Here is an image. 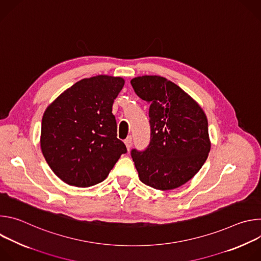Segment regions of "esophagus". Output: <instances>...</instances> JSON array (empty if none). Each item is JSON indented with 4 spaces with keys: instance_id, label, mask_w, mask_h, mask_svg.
<instances>
[{
    "instance_id": "obj_1",
    "label": "esophagus",
    "mask_w": 261,
    "mask_h": 261,
    "mask_svg": "<svg viewBox=\"0 0 261 261\" xmlns=\"http://www.w3.org/2000/svg\"><path fill=\"white\" fill-rule=\"evenodd\" d=\"M125 144H126V146H127V150L128 151H130V148H131V146H132V137L131 136H128L126 139H125Z\"/></svg>"
}]
</instances>
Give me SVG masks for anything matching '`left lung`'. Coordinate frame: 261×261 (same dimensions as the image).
Here are the masks:
<instances>
[{
    "label": "left lung",
    "mask_w": 261,
    "mask_h": 261,
    "mask_svg": "<svg viewBox=\"0 0 261 261\" xmlns=\"http://www.w3.org/2000/svg\"><path fill=\"white\" fill-rule=\"evenodd\" d=\"M131 85L150 104V144L144 151H131L139 179L162 191L180 187L199 171L211 150L204 111L164 77L138 76Z\"/></svg>",
    "instance_id": "obj_1"
}]
</instances>
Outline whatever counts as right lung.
Masks as SVG:
<instances>
[{"label":"right lung","mask_w":261,"mask_h":261,"mask_svg":"<svg viewBox=\"0 0 261 261\" xmlns=\"http://www.w3.org/2000/svg\"><path fill=\"white\" fill-rule=\"evenodd\" d=\"M122 77L84 79L48 105L42 118V154L58 177L86 188L104 180L126 145L117 137L113 104Z\"/></svg>","instance_id":"1"}]
</instances>
